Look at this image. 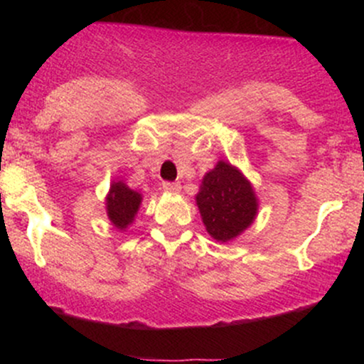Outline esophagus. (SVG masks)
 Instances as JSON below:
<instances>
[{
    "mask_svg": "<svg viewBox=\"0 0 364 364\" xmlns=\"http://www.w3.org/2000/svg\"><path fill=\"white\" fill-rule=\"evenodd\" d=\"M162 190H164L166 193H178V191L181 190V185H179V183L166 181V183H162Z\"/></svg>",
    "mask_w": 364,
    "mask_h": 364,
    "instance_id": "1",
    "label": "esophagus"
}]
</instances>
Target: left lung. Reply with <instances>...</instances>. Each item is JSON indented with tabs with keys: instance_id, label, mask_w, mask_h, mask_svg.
Returning <instances> with one entry per match:
<instances>
[{
	"instance_id": "1",
	"label": "left lung",
	"mask_w": 364,
	"mask_h": 364,
	"mask_svg": "<svg viewBox=\"0 0 364 364\" xmlns=\"http://www.w3.org/2000/svg\"><path fill=\"white\" fill-rule=\"evenodd\" d=\"M195 202L207 232L220 243L243 235L258 214L252 181L228 161H219L205 173Z\"/></svg>"
}]
</instances>
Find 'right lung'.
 <instances>
[{
  "mask_svg": "<svg viewBox=\"0 0 364 364\" xmlns=\"http://www.w3.org/2000/svg\"><path fill=\"white\" fill-rule=\"evenodd\" d=\"M144 196L132 190L123 179L114 178L106 195V214L118 231H127L139 214Z\"/></svg>",
  "mask_w": 364,
  "mask_h": 364,
  "instance_id": "1",
  "label": "right lung"
}]
</instances>
